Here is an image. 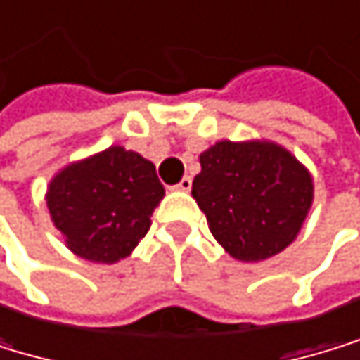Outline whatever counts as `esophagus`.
<instances>
[{
  "label": "esophagus",
  "instance_id": "1",
  "mask_svg": "<svg viewBox=\"0 0 360 360\" xmlns=\"http://www.w3.org/2000/svg\"><path fill=\"white\" fill-rule=\"evenodd\" d=\"M190 188H192V179H190V176H184L181 181H179L172 190H179V192H190Z\"/></svg>",
  "mask_w": 360,
  "mask_h": 360
}]
</instances>
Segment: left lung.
<instances>
[{"instance_id": "1", "label": "left lung", "mask_w": 360, "mask_h": 360, "mask_svg": "<svg viewBox=\"0 0 360 360\" xmlns=\"http://www.w3.org/2000/svg\"><path fill=\"white\" fill-rule=\"evenodd\" d=\"M192 196L231 258L260 262L284 251L313 205V174L269 139L216 141L201 153Z\"/></svg>"}]
</instances>
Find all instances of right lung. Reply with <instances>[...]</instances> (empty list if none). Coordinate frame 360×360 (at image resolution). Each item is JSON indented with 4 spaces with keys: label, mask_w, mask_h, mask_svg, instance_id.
<instances>
[{
    "label": "right lung",
    "mask_w": 360,
    "mask_h": 360,
    "mask_svg": "<svg viewBox=\"0 0 360 360\" xmlns=\"http://www.w3.org/2000/svg\"><path fill=\"white\" fill-rule=\"evenodd\" d=\"M164 194L153 162L124 146H109L58 170L47 184L45 203L74 255L115 264L148 233Z\"/></svg>",
    "instance_id": "obj_1"
}]
</instances>
